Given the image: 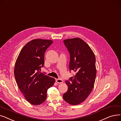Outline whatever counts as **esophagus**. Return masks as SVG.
Instances as JSON below:
<instances>
[{"instance_id": "1", "label": "esophagus", "mask_w": 121, "mask_h": 121, "mask_svg": "<svg viewBox=\"0 0 121 121\" xmlns=\"http://www.w3.org/2000/svg\"><path fill=\"white\" fill-rule=\"evenodd\" d=\"M56 82L57 83L60 84V83H62L63 80H61V79H56Z\"/></svg>"}]
</instances>
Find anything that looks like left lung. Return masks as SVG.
<instances>
[{
	"instance_id": "8db88e82",
	"label": "left lung",
	"mask_w": 121,
	"mask_h": 121,
	"mask_svg": "<svg viewBox=\"0 0 121 121\" xmlns=\"http://www.w3.org/2000/svg\"><path fill=\"white\" fill-rule=\"evenodd\" d=\"M64 42L70 54L69 69L76 74L65 81L68 90L63 98L69 104L78 105L86 99L94 87L95 57L88 44L81 38L67 39Z\"/></svg>"
}]
</instances>
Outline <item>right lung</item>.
Returning a JSON list of instances; mask_svg holds the SVG:
<instances>
[{
    "instance_id": "obj_1",
    "label": "right lung",
    "mask_w": 121,
    "mask_h": 121,
    "mask_svg": "<svg viewBox=\"0 0 121 121\" xmlns=\"http://www.w3.org/2000/svg\"><path fill=\"white\" fill-rule=\"evenodd\" d=\"M53 42L51 40H32L22 48L15 63L17 84L26 100L32 105L43 103L48 89L55 82L54 78L40 72L44 65L45 51Z\"/></svg>"
}]
</instances>
